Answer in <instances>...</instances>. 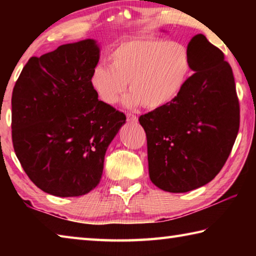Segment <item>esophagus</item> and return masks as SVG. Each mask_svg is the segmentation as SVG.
I'll use <instances>...</instances> for the list:
<instances>
[{"instance_id":"1","label":"esophagus","mask_w":256,"mask_h":256,"mask_svg":"<svg viewBox=\"0 0 256 256\" xmlns=\"http://www.w3.org/2000/svg\"><path fill=\"white\" fill-rule=\"evenodd\" d=\"M126 118H128V122H138V118H136V116L131 114V112H128V114H126Z\"/></svg>"}]
</instances>
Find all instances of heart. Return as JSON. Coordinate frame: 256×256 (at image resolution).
<instances>
[{"instance_id": "b5f03b06", "label": "heart", "mask_w": 256, "mask_h": 256, "mask_svg": "<svg viewBox=\"0 0 256 256\" xmlns=\"http://www.w3.org/2000/svg\"><path fill=\"white\" fill-rule=\"evenodd\" d=\"M110 66H97L90 84L100 100L114 104L130 82L128 106L149 110L167 106L184 88L190 70V53L178 42L142 36L120 42L110 54Z\"/></svg>"}]
</instances>
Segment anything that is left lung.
I'll list each match as a JSON object with an SVG mask.
<instances>
[{
    "label": "left lung",
    "mask_w": 256,
    "mask_h": 256,
    "mask_svg": "<svg viewBox=\"0 0 256 256\" xmlns=\"http://www.w3.org/2000/svg\"><path fill=\"white\" fill-rule=\"evenodd\" d=\"M194 71L167 106L141 115L149 176L157 188L185 193L211 182L240 128L235 79L224 53L198 34L188 45Z\"/></svg>",
    "instance_id": "8db88e82"
}]
</instances>
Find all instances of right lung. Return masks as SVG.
Masks as SVG:
<instances>
[{
    "mask_svg": "<svg viewBox=\"0 0 256 256\" xmlns=\"http://www.w3.org/2000/svg\"><path fill=\"white\" fill-rule=\"evenodd\" d=\"M94 40L30 58L12 92V142L30 180L55 196H80L100 182L108 146L126 120L90 84Z\"/></svg>",
    "mask_w": 256,
    "mask_h": 256,
    "instance_id": "add662e5",
    "label": "right lung"
}]
</instances>
